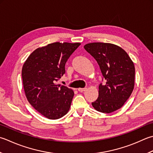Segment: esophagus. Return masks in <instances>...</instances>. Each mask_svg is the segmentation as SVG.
<instances>
[{
  "mask_svg": "<svg viewBox=\"0 0 153 153\" xmlns=\"http://www.w3.org/2000/svg\"><path fill=\"white\" fill-rule=\"evenodd\" d=\"M79 92H83L87 90V88H78V89H77Z\"/></svg>",
  "mask_w": 153,
  "mask_h": 153,
  "instance_id": "esophagus-1",
  "label": "esophagus"
}]
</instances>
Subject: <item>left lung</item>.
I'll use <instances>...</instances> for the list:
<instances>
[{
    "instance_id": "left-lung-1",
    "label": "left lung",
    "mask_w": 153,
    "mask_h": 153,
    "mask_svg": "<svg viewBox=\"0 0 153 153\" xmlns=\"http://www.w3.org/2000/svg\"><path fill=\"white\" fill-rule=\"evenodd\" d=\"M100 65L106 81L99 85V97L91 103L101 113H110L122 107L134 86V65L127 53L115 44L93 42L84 46Z\"/></svg>"
}]
</instances>
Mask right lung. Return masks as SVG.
Listing matches in <instances>:
<instances>
[{"label": "right lung", "instance_id": "1", "mask_svg": "<svg viewBox=\"0 0 153 153\" xmlns=\"http://www.w3.org/2000/svg\"><path fill=\"white\" fill-rule=\"evenodd\" d=\"M81 44L54 42L36 49L22 69L23 87L31 105L49 119L62 117L70 110L74 92L56 82L65 64Z\"/></svg>", "mask_w": 153, "mask_h": 153}]
</instances>
